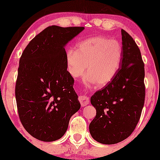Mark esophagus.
I'll return each mask as SVG.
<instances>
[{"label": "esophagus", "instance_id": "1", "mask_svg": "<svg viewBox=\"0 0 160 160\" xmlns=\"http://www.w3.org/2000/svg\"><path fill=\"white\" fill-rule=\"evenodd\" d=\"M78 99L80 101V104H81L82 107H84V106L87 105L89 103V98L86 96V95H80Z\"/></svg>", "mask_w": 160, "mask_h": 160}]
</instances>
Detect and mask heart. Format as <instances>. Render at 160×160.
<instances>
[{
  "label": "heart",
  "mask_w": 160,
  "mask_h": 160,
  "mask_svg": "<svg viewBox=\"0 0 160 160\" xmlns=\"http://www.w3.org/2000/svg\"><path fill=\"white\" fill-rule=\"evenodd\" d=\"M122 56V47L117 40L95 36L79 43L76 51H67L66 67L68 74L74 78H80L86 69V81L102 87L115 78L120 69Z\"/></svg>",
  "instance_id": "heart-1"
}]
</instances>
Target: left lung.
<instances>
[{
  "label": "left lung",
  "instance_id": "1",
  "mask_svg": "<svg viewBox=\"0 0 160 160\" xmlns=\"http://www.w3.org/2000/svg\"><path fill=\"white\" fill-rule=\"evenodd\" d=\"M122 56L115 78L91 97L96 116L89 124L93 139L113 144L125 140L136 127L144 104V65L135 40L123 29Z\"/></svg>",
  "mask_w": 160,
  "mask_h": 160
}]
</instances>
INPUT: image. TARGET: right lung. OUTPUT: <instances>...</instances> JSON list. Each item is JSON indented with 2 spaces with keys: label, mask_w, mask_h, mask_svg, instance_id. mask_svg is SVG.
<instances>
[{
  "label": "right lung",
  "mask_w": 160,
  "mask_h": 160,
  "mask_svg": "<svg viewBox=\"0 0 160 160\" xmlns=\"http://www.w3.org/2000/svg\"><path fill=\"white\" fill-rule=\"evenodd\" d=\"M84 27H47L29 42L19 60L16 99L22 124L40 141L65 135L80 108L74 78L66 67L65 46Z\"/></svg>",
  "instance_id": "1"
}]
</instances>
